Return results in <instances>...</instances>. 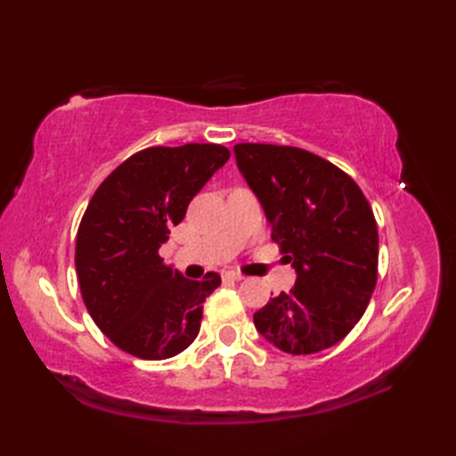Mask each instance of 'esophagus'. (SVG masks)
<instances>
[{
    "label": "esophagus",
    "mask_w": 456,
    "mask_h": 456,
    "mask_svg": "<svg viewBox=\"0 0 456 456\" xmlns=\"http://www.w3.org/2000/svg\"><path fill=\"white\" fill-rule=\"evenodd\" d=\"M221 276H223V280H235V282H239V280L245 278L240 273H235V270H225V273H223Z\"/></svg>",
    "instance_id": "34e87169"
}]
</instances>
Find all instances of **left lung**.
<instances>
[{
	"label": "left lung",
	"instance_id": "obj_1",
	"mask_svg": "<svg viewBox=\"0 0 456 456\" xmlns=\"http://www.w3.org/2000/svg\"><path fill=\"white\" fill-rule=\"evenodd\" d=\"M235 157L297 274L289 292L258 309L255 327L289 354L337 345L366 312L378 280L370 203L346 172L309 151L239 142Z\"/></svg>",
	"mask_w": 456,
	"mask_h": 456
}]
</instances>
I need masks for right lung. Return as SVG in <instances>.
Instances as JSON below:
<instances>
[{
  "instance_id": "1",
  "label": "right lung",
  "mask_w": 456,
  "mask_h": 456,
  "mask_svg": "<svg viewBox=\"0 0 456 456\" xmlns=\"http://www.w3.org/2000/svg\"><path fill=\"white\" fill-rule=\"evenodd\" d=\"M231 157L221 144L151 147L121 162L86 208L76 235V274L94 323L142 361H164L198 337L216 273L183 278L159 248L191 198Z\"/></svg>"
}]
</instances>
